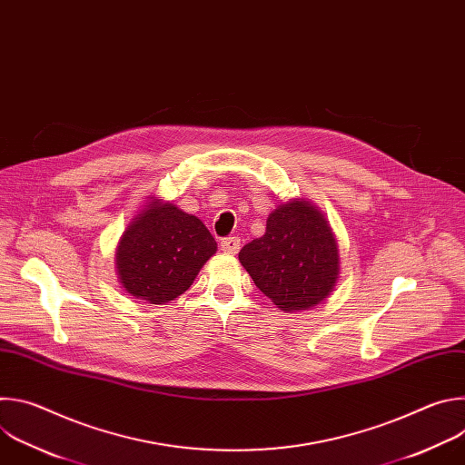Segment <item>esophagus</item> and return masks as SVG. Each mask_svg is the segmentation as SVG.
I'll return each mask as SVG.
<instances>
[{
	"label": "esophagus",
	"instance_id": "1",
	"mask_svg": "<svg viewBox=\"0 0 465 465\" xmlns=\"http://www.w3.org/2000/svg\"><path fill=\"white\" fill-rule=\"evenodd\" d=\"M241 248V239L235 237V235H230V237H224L221 241V250L226 252V253H237Z\"/></svg>",
	"mask_w": 465,
	"mask_h": 465
}]
</instances>
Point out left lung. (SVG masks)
<instances>
[{
	"label": "left lung",
	"instance_id": "8db88e82",
	"mask_svg": "<svg viewBox=\"0 0 465 465\" xmlns=\"http://www.w3.org/2000/svg\"><path fill=\"white\" fill-rule=\"evenodd\" d=\"M239 261L255 287L283 311L314 307L339 278L337 241L305 201L278 206L267 232L241 248Z\"/></svg>",
	"mask_w": 465,
	"mask_h": 465
}]
</instances>
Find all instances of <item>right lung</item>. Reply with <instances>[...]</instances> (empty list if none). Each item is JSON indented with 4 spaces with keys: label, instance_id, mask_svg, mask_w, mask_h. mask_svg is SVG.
<instances>
[{
    "label": "right lung",
    "instance_id": "1",
    "mask_svg": "<svg viewBox=\"0 0 465 465\" xmlns=\"http://www.w3.org/2000/svg\"><path fill=\"white\" fill-rule=\"evenodd\" d=\"M215 252L217 242L201 219L151 203L119 241V282L132 296L165 303L191 287Z\"/></svg>",
    "mask_w": 465,
    "mask_h": 465
}]
</instances>
